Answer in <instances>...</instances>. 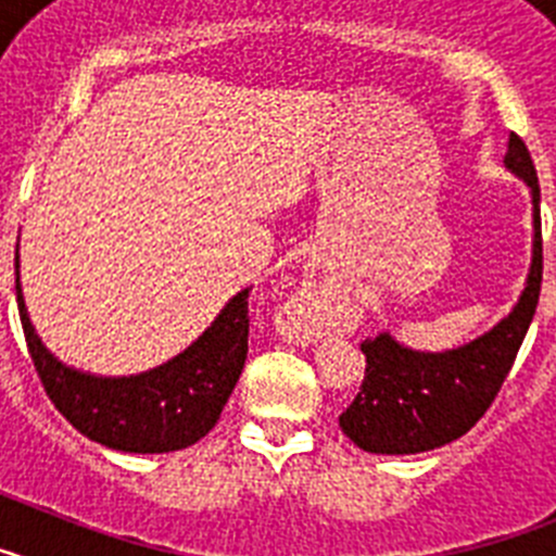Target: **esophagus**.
<instances>
[{"label":"esophagus","mask_w":556,"mask_h":556,"mask_svg":"<svg viewBox=\"0 0 556 556\" xmlns=\"http://www.w3.org/2000/svg\"><path fill=\"white\" fill-rule=\"evenodd\" d=\"M333 301V283L326 275L312 273L287 301V326L298 339H312L320 331Z\"/></svg>","instance_id":"esophagus-1"}]
</instances>
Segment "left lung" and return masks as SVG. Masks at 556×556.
Returning <instances> with one entry per match:
<instances>
[{
	"label": "left lung",
	"mask_w": 556,
	"mask_h": 556,
	"mask_svg": "<svg viewBox=\"0 0 556 556\" xmlns=\"http://www.w3.org/2000/svg\"><path fill=\"white\" fill-rule=\"evenodd\" d=\"M509 169L527 180L534 203V255L518 306L484 337L448 353H417L401 348L390 333L367 339L365 381L339 426L370 454H420L468 434L498 395L515 365L520 342L534 317L543 281L540 184L527 141L509 136Z\"/></svg>",
	"instance_id": "1"
}]
</instances>
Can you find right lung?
I'll use <instances>...</instances> for the list:
<instances>
[{"instance_id":"1","label":"right lung","mask_w":556,"mask_h":556,"mask_svg":"<svg viewBox=\"0 0 556 556\" xmlns=\"http://www.w3.org/2000/svg\"><path fill=\"white\" fill-rule=\"evenodd\" d=\"M248 298L250 289L236 294L214 326L166 365L130 378H94L63 367L41 345L16 278L24 339L49 401L88 440L130 454L180 451L214 429L248 358Z\"/></svg>"}]
</instances>
